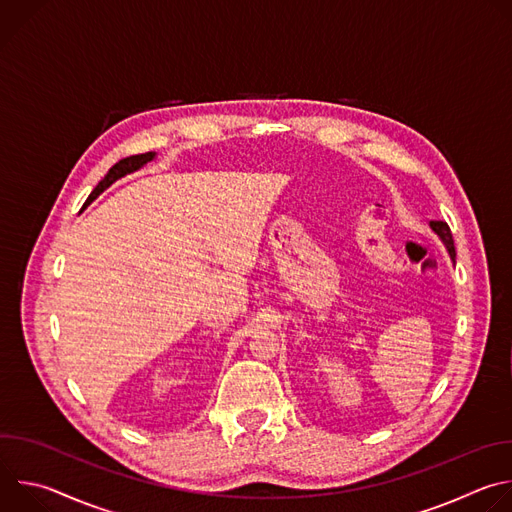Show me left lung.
Segmentation results:
<instances>
[{
	"instance_id": "1",
	"label": "left lung",
	"mask_w": 512,
	"mask_h": 512,
	"mask_svg": "<svg viewBox=\"0 0 512 512\" xmlns=\"http://www.w3.org/2000/svg\"><path fill=\"white\" fill-rule=\"evenodd\" d=\"M431 225V229L440 235V239L444 241V245L448 247V251H450V257L452 259H456V247H454V239H452V231H450V227L444 223V221H431L429 223Z\"/></svg>"
}]
</instances>
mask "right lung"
Here are the masks:
<instances>
[{"label":"right lung","instance_id":"1","mask_svg":"<svg viewBox=\"0 0 512 512\" xmlns=\"http://www.w3.org/2000/svg\"><path fill=\"white\" fill-rule=\"evenodd\" d=\"M154 152H145V154H137V156H129V158H123V160H119L107 174H105V178L95 186V190L91 192V196L87 198V204L89 202H93L105 188H109L115 180H119V178H123L125 174H131V172H135V170H139L141 166H145L148 162H152L154 160Z\"/></svg>","mask_w":512,"mask_h":512}]
</instances>
